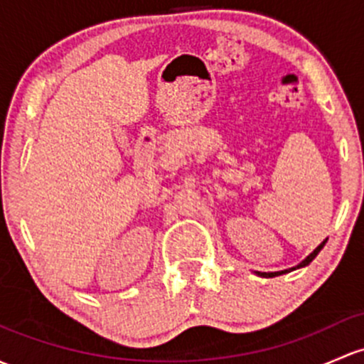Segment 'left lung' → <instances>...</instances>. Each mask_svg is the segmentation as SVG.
Returning <instances> with one entry per match:
<instances>
[{
	"mask_svg": "<svg viewBox=\"0 0 364 364\" xmlns=\"http://www.w3.org/2000/svg\"><path fill=\"white\" fill-rule=\"evenodd\" d=\"M326 240H328V239H326ZM326 240H323V242H321V244H319V246H317V247H316V250H314V251L311 252V255H309V256H307V258H305V259H301V262H300V263H298V265H296V267H293V269L279 270V272H255V274H256V275H259V277H275V275H282V274H288V272H291V270L301 269V267H307V265H309V263H311V262H312V259H314V258H316V256H317V255H319V251H321V250H323V247H324V244H326Z\"/></svg>",
	"mask_w": 364,
	"mask_h": 364,
	"instance_id": "8db88e82",
	"label": "left lung"
}]
</instances>
